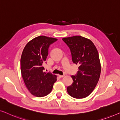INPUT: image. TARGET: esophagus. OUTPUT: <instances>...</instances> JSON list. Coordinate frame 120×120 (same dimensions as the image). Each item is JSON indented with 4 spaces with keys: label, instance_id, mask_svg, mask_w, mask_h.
Instances as JSON below:
<instances>
[{
    "label": "esophagus",
    "instance_id": "34e87169",
    "mask_svg": "<svg viewBox=\"0 0 120 120\" xmlns=\"http://www.w3.org/2000/svg\"><path fill=\"white\" fill-rule=\"evenodd\" d=\"M58 76H59V78H63V77L64 76V75H58Z\"/></svg>",
    "mask_w": 120,
    "mask_h": 120
}]
</instances>
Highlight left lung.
Instances as JSON below:
<instances>
[{"label":"left lung","instance_id":"left-lung-1","mask_svg":"<svg viewBox=\"0 0 120 120\" xmlns=\"http://www.w3.org/2000/svg\"><path fill=\"white\" fill-rule=\"evenodd\" d=\"M62 40L69 47L73 63L79 65L78 73L71 76L73 82L67 92L73 98H84L92 92L99 81L101 66L98 51L91 40L81 36Z\"/></svg>","mask_w":120,"mask_h":120}]
</instances>
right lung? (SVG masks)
<instances>
[{"mask_svg": "<svg viewBox=\"0 0 120 120\" xmlns=\"http://www.w3.org/2000/svg\"><path fill=\"white\" fill-rule=\"evenodd\" d=\"M57 39L39 36L28 42L21 58V71L26 87L38 97L46 96L51 92L56 75L45 73L44 65L51 44Z\"/></svg>", "mask_w": 120, "mask_h": 120, "instance_id": "add662e5", "label": "right lung"}]
</instances>
